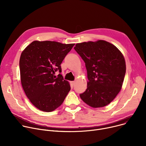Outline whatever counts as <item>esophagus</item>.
I'll list each match as a JSON object with an SVG mask.
<instances>
[{
    "label": "esophagus",
    "instance_id": "esophagus-1",
    "mask_svg": "<svg viewBox=\"0 0 146 146\" xmlns=\"http://www.w3.org/2000/svg\"><path fill=\"white\" fill-rule=\"evenodd\" d=\"M74 84H75V81H70V84H71V86L73 87L74 85Z\"/></svg>",
    "mask_w": 146,
    "mask_h": 146
}]
</instances>
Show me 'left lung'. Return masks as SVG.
Masks as SVG:
<instances>
[{
    "label": "left lung",
    "mask_w": 146,
    "mask_h": 146,
    "mask_svg": "<svg viewBox=\"0 0 146 146\" xmlns=\"http://www.w3.org/2000/svg\"><path fill=\"white\" fill-rule=\"evenodd\" d=\"M74 49L85 62L88 82L81 99L92 108L104 107L120 91L126 72L119 50L104 40L76 44Z\"/></svg>",
    "instance_id": "left-lung-1"
}]
</instances>
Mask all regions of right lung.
<instances>
[{"instance_id":"1","label":"right lung","mask_w":146,"mask_h":146,"mask_svg":"<svg viewBox=\"0 0 146 146\" xmlns=\"http://www.w3.org/2000/svg\"><path fill=\"white\" fill-rule=\"evenodd\" d=\"M74 44L51 41H34L23 51L19 59L21 81L33 105L40 110L50 112L64 101L70 86L59 73L60 64Z\"/></svg>"}]
</instances>
